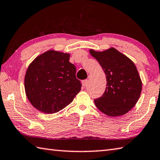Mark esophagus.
Listing matches in <instances>:
<instances>
[{"label": "esophagus", "mask_w": 160, "mask_h": 160, "mask_svg": "<svg viewBox=\"0 0 160 160\" xmlns=\"http://www.w3.org/2000/svg\"><path fill=\"white\" fill-rule=\"evenodd\" d=\"M88 80H82V87H83V88H85V86L87 85V84H88Z\"/></svg>", "instance_id": "esophagus-1"}]
</instances>
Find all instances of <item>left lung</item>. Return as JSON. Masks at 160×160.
<instances>
[{
	"label": "left lung",
	"mask_w": 160,
	"mask_h": 160,
	"mask_svg": "<svg viewBox=\"0 0 160 160\" xmlns=\"http://www.w3.org/2000/svg\"><path fill=\"white\" fill-rule=\"evenodd\" d=\"M106 75V90L94 99L96 106L107 115L126 114L137 102L142 83L137 69L132 61L115 48L103 52L90 50Z\"/></svg>",
	"instance_id": "left-lung-1"
}]
</instances>
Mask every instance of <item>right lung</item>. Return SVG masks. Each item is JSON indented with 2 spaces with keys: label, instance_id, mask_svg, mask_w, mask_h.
Instances as JSON below:
<instances>
[{
  "label": "right lung",
  "instance_id": "1",
  "mask_svg": "<svg viewBox=\"0 0 160 160\" xmlns=\"http://www.w3.org/2000/svg\"><path fill=\"white\" fill-rule=\"evenodd\" d=\"M70 55L50 50L32 62L25 75L26 94L30 103L45 113H54L70 104L81 89Z\"/></svg>",
  "mask_w": 160,
  "mask_h": 160
}]
</instances>
